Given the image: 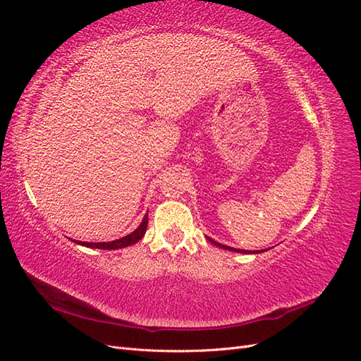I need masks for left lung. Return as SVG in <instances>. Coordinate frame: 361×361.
<instances>
[{
	"label": "left lung",
	"mask_w": 361,
	"mask_h": 361,
	"mask_svg": "<svg viewBox=\"0 0 361 361\" xmlns=\"http://www.w3.org/2000/svg\"><path fill=\"white\" fill-rule=\"evenodd\" d=\"M209 239V243H212L214 245H216V247H220V248H224V250H231V251H238V253H260V251L257 250V251H247V250H238V248H232V247H227V245H223V244H220V243H215V241H212L211 238H207Z\"/></svg>",
	"instance_id": "8db88e82"
}]
</instances>
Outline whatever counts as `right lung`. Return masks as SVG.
<instances>
[{
  "label": "right lung",
  "mask_w": 361,
  "mask_h": 361,
  "mask_svg": "<svg viewBox=\"0 0 361 361\" xmlns=\"http://www.w3.org/2000/svg\"><path fill=\"white\" fill-rule=\"evenodd\" d=\"M147 221H149V215H146L143 218V221L138 226L137 231H134L130 235L123 236L120 239H116V241L111 243H81V241H73L80 245H85V247H90V248H101V250H117V248H123L128 245H133L135 243H138L141 238L145 236L146 233V228H147Z\"/></svg>",
  "instance_id": "obj_1"
}]
</instances>
